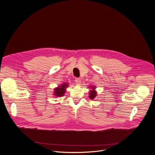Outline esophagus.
<instances>
[{
	"label": "esophagus",
	"instance_id": "obj_1",
	"mask_svg": "<svg viewBox=\"0 0 155 155\" xmlns=\"http://www.w3.org/2000/svg\"><path fill=\"white\" fill-rule=\"evenodd\" d=\"M75 82H76V84L77 85H80L81 83V79H79V78H76Z\"/></svg>",
	"mask_w": 155,
	"mask_h": 155
}]
</instances>
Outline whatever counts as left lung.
I'll return each mask as SVG.
<instances>
[{"label": "left lung", "mask_w": 155, "mask_h": 155, "mask_svg": "<svg viewBox=\"0 0 155 155\" xmlns=\"http://www.w3.org/2000/svg\"><path fill=\"white\" fill-rule=\"evenodd\" d=\"M89 88H90L91 90H90L89 91V98L91 100H94L95 99V98L97 97V91H96V87L94 86V85H90L88 87Z\"/></svg>", "instance_id": "1"}]
</instances>
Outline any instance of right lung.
<instances>
[{
	"mask_svg": "<svg viewBox=\"0 0 155 155\" xmlns=\"http://www.w3.org/2000/svg\"><path fill=\"white\" fill-rule=\"evenodd\" d=\"M68 87V84L67 83H64L62 84H61L60 85H58V87L54 88V90L53 91V95L56 97H63L66 91V88Z\"/></svg>",
	"mask_w": 155,
	"mask_h": 155,
	"instance_id": "right-lung-1",
	"label": "right lung"
}]
</instances>
